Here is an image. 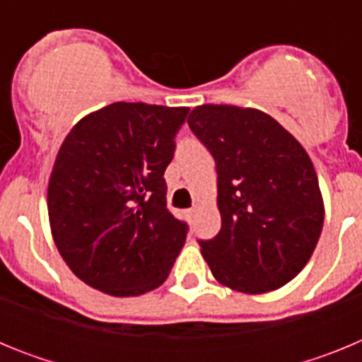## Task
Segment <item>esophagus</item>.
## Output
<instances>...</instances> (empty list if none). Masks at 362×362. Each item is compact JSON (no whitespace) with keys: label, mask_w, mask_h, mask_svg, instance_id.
Wrapping results in <instances>:
<instances>
[{"label":"esophagus","mask_w":362,"mask_h":362,"mask_svg":"<svg viewBox=\"0 0 362 362\" xmlns=\"http://www.w3.org/2000/svg\"><path fill=\"white\" fill-rule=\"evenodd\" d=\"M196 212H197L196 206H194V209H188V210H187V216H188V217H192V216H194V214H196Z\"/></svg>","instance_id":"34e87169"}]
</instances>
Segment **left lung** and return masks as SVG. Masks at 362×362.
Instances as JSON below:
<instances>
[{"instance_id": "obj_1", "label": "left lung", "mask_w": 362, "mask_h": 362, "mask_svg": "<svg viewBox=\"0 0 362 362\" xmlns=\"http://www.w3.org/2000/svg\"><path fill=\"white\" fill-rule=\"evenodd\" d=\"M188 124L216 159L221 230L199 241L212 276L250 296L281 288L306 267L322 230L312 159L257 108L199 105Z\"/></svg>"}]
</instances>
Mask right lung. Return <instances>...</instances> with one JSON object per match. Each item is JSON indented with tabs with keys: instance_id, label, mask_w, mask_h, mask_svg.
<instances>
[{
	"instance_id": "add662e5",
	"label": "right lung",
	"mask_w": 362,
	"mask_h": 362,
	"mask_svg": "<svg viewBox=\"0 0 362 362\" xmlns=\"http://www.w3.org/2000/svg\"><path fill=\"white\" fill-rule=\"evenodd\" d=\"M187 114L117 101L65 137L47 192L50 232L66 267L92 288L136 297L170 274L187 225L166 209L163 175Z\"/></svg>"
}]
</instances>
